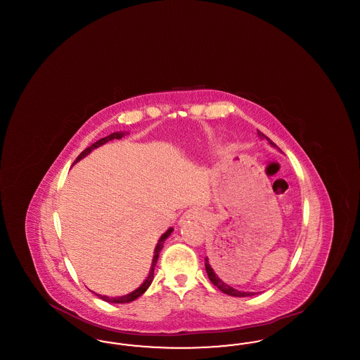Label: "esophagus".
Returning a JSON list of instances; mask_svg holds the SVG:
<instances>
[{
  "instance_id": "obj_1",
  "label": "esophagus",
  "mask_w": 360,
  "mask_h": 360,
  "mask_svg": "<svg viewBox=\"0 0 360 360\" xmlns=\"http://www.w3.org/2000/svg\"><path fill=\"white\" fill-rule=\"evenodd\" d=\"M201 217H202V214H201L198 210H195V209H188V210H186V212L182 214V217H181V220H179V225L188 223L190 220H201Z\"/></svg>"
}]
</instances>
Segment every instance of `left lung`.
I'll return each instance as SVG.
<instances>
[{"mask_svg":"<svg viewBox=\"0 0 360 360\" xmlns=\"http://www.w3.org/2000/svg\"><path fill=\"white\" fill-rule=\"evenodd\" d=\"M257 135H259L260 139H266V140L270 143V146L276 147L274 143H273L269 137L264 136L260 131H257ZM205 270L206 273H207V276H209V279H210V282H212L216 288H219V289L223 291V292L228 294V295H232V297H251V295H255V294H257V292H252V291L236 290V289H233L231 285L225 283L223 279H221V275L219 274V273L216 271L214 266L212 264V262H209V259H207V257H205Z\"/></svg>","mask_w":360,"mask_h":360,"instance_id":"obj_1","label":"left lung"}]
</instances>
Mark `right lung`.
<instances>
[{"mask_svg": "<svg viewBox=\"0 0 360 360\" xmlns=\"http://www.w3.org/2000/svg\"><path fill=\"white\" fill-rule=\"evenodd\" d=\"M127 134H128V132H115V134H110L109 136L100 139L98 141H96L94 144H91L90 147H87L85 151H82V153L79 154V156L74 160V163H72V165H75L77 162H79L81 159H84L86 155L90 154L94 148L101 147V146H103L105 143H108V141H110V140L121 139V137L125 136ZM172 231H174L172 228H169V229H167V231L160 236V239L158 240V244H156V247H155L153 264H151V269H150L148 276L144 279V282L137 288L136 290L131 291L129 294H125V295H121V297H108V295H101V294H96V295H97V297H100V298L103 300V301H106V302H112V304H127V302L135 301L136 298H139L144 291L147 290V289L150 288V285H151V282H153V279H154L155 266H156V262H158V257H159V252H160V250L163 248V243H165V240L167 239V238L172 235Z\"/></svg>", "mask_w": 360, "mask_h": 360, "instance_id": "add662e5", "label": "right lung"}]
</instances>
